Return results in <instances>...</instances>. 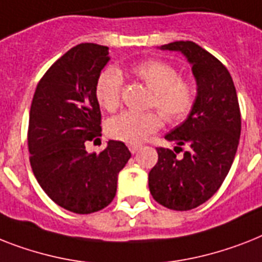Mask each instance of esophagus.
Segmentation results:
<instances>
[{
	"instance_id": "1",
	"label": "esophagus",
	"mask_w": 262,
	"mask_h": 262,
	"mask_svg": "<svg viewBox=\"0 0 262 262\" xmlns=\"http://www.w3.org/2000/svg\"><path fill=\"white\" fill-rule=\"evenodd\" d=\"M140 148H141V145H140V144H130V145H129V150H130L132 153H136L138 149H140Z\"/></svg>"
}]
</instances>
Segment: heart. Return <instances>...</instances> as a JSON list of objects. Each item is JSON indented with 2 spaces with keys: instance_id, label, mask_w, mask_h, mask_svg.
I'll return each instance as SVG.
<instances>
[{
  "instance_id": "obj_1",
  "label": "heart",
  "mask_w": 262,
  "mask_h": 262,
  "mask_svg": "<svg viewBox=\"0 0 262 262\" xmlns=\"http://www.w3.org/2000/svg\"><path fill=\"white\" fill-rule=\"evenodd\" d=\"M132 75L142 82L152 95L149 109L159 113L125 112L113 117L106 124V133L113 140L138 144L161 126V116L165 122L180 124L190 116L196 102V86L188 78L180 76L179 70L171 63L157 59L137 61L130 66ZM124 80L117 69H105L98 75L94 93L98 103L107 112H116L121 106Z\"/></svg>"
}]
</instances>
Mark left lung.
Masks as SVG:
<instances>
[{"mask_svg": "<svg viewBox=\"0 0 262 262\" xmlns=\"http://www.w3.org/2000/svg\"><path fill=\"white\" fill-rule=\"evenodd\" d=\"M161 48L186 55L198 95L188 118L165 136L176 145L175 152L156 148L159 160L149 172V191L161 206L187 211L208 201L230 171L241 135V112L230 72L215 56L192 41ZM180 150L183 157L178 159Z\"/></svg>", "mask_w": 262, "mask_h": 262, "instance_id": "left-lung-1", "label": "left lung"}]
</instances>
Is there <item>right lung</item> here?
<instances>
[{"label":"right lung","mask_w":262,"mask_h":262,"mask_svg":"<svg viewBox=\"0 0 262 262\" xmlns=\"http://www.w3.org/2000/svg\"><path fill=\"white\" fill-rule=\"evenodd\" d=\"M107 47L82 42L67 51L42 75L32 99L28 150L33 175L60 207L91 214L116 196L118 173L130 152L124 142H107L87 153L86 142L101 136V109L94 87L109 61Z\"/></svg>","instance_id":"1"}]
</instances>
